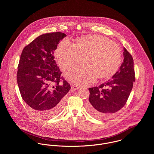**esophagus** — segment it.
Segmentation results:
<instances>
[{"label": "esophagus", "mask_w": 154, "mask_h": 154, "mask_svg": "<svg viewBox=\"0 0 154 154\" xmlns=\"http://www.w3.org/2000/svg\"><path fill=\"white\" fill-rule=\"evenodd\" d=\"M71 88L72 89H73V90H75V89H78L79 87H78V86H76V85H72L71 86Z\"/></svg>", "instance_id": "34e87169"}]
</instances>
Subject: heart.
<instances>
[{
	"label": "heart",
	"mask_w": 154,
	"mask_h": 154,
	"mask_svg": "<svg viewBox=\"0 0 154 154\" xmlns=\"http://www.w3.org/2000/svg\"><path fill=\"white\" fill-rule=\"evenodd\" d=\"M57 62L65 71L81 63L66 73L67 78L77 85L93 84L97 77L109 78L118 70L122 62L120 47L100 35H86L76 39L75 44L62 40L55 51Z\"/></svg>",
	"instance_id": "heart-1"
}]
</instances>
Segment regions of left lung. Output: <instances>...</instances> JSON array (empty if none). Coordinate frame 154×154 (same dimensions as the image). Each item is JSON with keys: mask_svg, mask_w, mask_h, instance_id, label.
I'll use <instances>...</instances> for the list:
<instances>
[{"mask_svg": "<svg viewBox=\"0 0 154 154\" xmlns=\"http://www.w3.org/2000/svg\"><path fill=\"white\" fill-rule=\"evenodd\" d=\"M123 62L112 79L98 87L89 88L88 110L92 116L107 119L126 104L135 81L132 55L123 48Z\"/></svg>", "mask_w": 154, "mask_h": 154, "instance_id": "8db88e82", "label": "left lung"}]
</instances>
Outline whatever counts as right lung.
Masks as SVG:
<instances>
[{"label": "right lung", "instance_id": "right-lung-1", "mask_svg": "<svg viewBox=\"0 0 154 154\" xmlns=\"http://www.w3.org/2000/svg\"><path fill=\"white\" fill-rule=\"evenodd\" d=\"M65 33L56 32L38 36L24 47L17 72V82L23 100L38 116L50 118L63 107L70 89L61 76L53 56Z\"/></svg>", "mask_w": 154, "mask_h": 154}]
</instances>
